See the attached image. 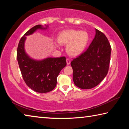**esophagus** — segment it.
<instances>
[{
  "instance_id": "obj_1",
  "label": "esophagus",
  "mask_w": 129,
  "mask_h": 129,
  "mask_svg": "<svg viewBox=\"0 0 129 129\" xmlns=\"http://www.w3.org/2000/svg\"><path fill=\"white\" fill-rule=\"evenodd\" d=\"M70 63H71V60H70L69 58H67V65H69Z\"/></svg>"
}]
</instances>
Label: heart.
<instances>
[{"mask_svg":"<svg viewBox=\"0 0 129 129\" xmlns=\"http://www.w3.org/2000/svg\"><path fill=\"white\" fill-rule=\"evenodd\" d=\"M89 36L85 31L69 29L60 32L57 41L61 45L69 44L67 47V52L73 56L81 54L85 49L89 41Z\"/></svg>","mask_w":129,"mask_h":129,"instance_id":"1","label":"heart"}]
</instances>
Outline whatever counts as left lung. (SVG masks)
Segmentation results:
<instances>
[{"label": "left lung", "mask_w": 129, "mask_h": 129, "mask_svg": "<svg viewBox=\"0 0 129 129\" xmlns=\"http://www.w3.org/2000/svg\"><path fill=\"white\" fill-rule=\"evenodd\" d=\"M111 51L108 38L95 29V37L89 47L71 61L76 86L89 89L98 85L108 73Z\"/></svg>", "instance_id": "left-lung-1"}]
</instances>
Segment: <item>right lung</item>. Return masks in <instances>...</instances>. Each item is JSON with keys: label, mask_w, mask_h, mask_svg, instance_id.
Returning a JSON list of instances; mask_svg holds the SVG:
<instances>
[{"label": "right lung", "mask_w": 129, "mask_h": 129, "mask_svg": "<svg viewBox=\"0 0 129 129\" xmlns=\"http://www.w3.org/2000/svg\"><path fill=\"white\" fill-rule=\"evenodd\" d=\"M38 29H45L41 25L30 28L19 41L17 49V60L21 75L27 85L38 93H47L53 90L57 84V77L66 66V57H49L41 61L30 58L24 51L26 36Z\"/></svg>", "instance_id": "right-lung-1"}]
</instances>
